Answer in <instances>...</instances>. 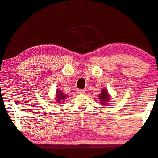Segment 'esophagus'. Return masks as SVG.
I'll return each instance as SVG.
<instances>
[{"mask_svg":"<svg viewBox=\"0 0 158 158\" xmlns=\"http://www.w3.org/2000/svg\"><path fill=\"white\" fill-rule=\"evenodd\" d=\"M77 94H79V95H81V94H85V91H84V90H82V89H78V90H77Z\"/></svg>","mask_w":158,"mask_h":158,"instance_id":"esophagus-1","label":"esophagus"}]
</instances>
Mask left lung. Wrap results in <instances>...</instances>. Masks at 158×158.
<instances>
[{
	"mask_svg": "<svg viewBox=\"0 0 158 158\" xmlns=\"http://www.w3.org/2000/svg\"><path fill=\"white\" fill-rule=\"evenodd\" d=\"M98 98L101 101V104L106 105L110 101V95L106 89H102L101 93L99 94Z\"/></svg>",
	"mask_w": 158,
	"mask_h": 158,
	"instance_id": "obj_1",
	"label": "left lung"
}]
</instances>
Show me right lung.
<instances>
[{"label":"right lung","mask_w":158,"mask_h":158,"mask_svg":"<svg viewBox=\"0 0 158 158\" xmlns=\"http://www.w3.org/2000/svg\"><path fill=\"white\" fill-rule=\"evenodd\" d=\"M56 96V100H57L56 102H57V103H61V102H64V100H65L67 97L66 94H64L62 91H60V90H57Z\"/></svg>","instance_id":"right-lung-1"}]
</instances>
